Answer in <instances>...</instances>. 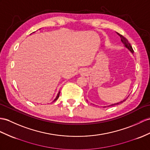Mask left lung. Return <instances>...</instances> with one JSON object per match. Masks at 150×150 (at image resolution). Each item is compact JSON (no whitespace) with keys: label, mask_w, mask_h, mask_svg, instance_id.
Listing matches in <instances>:
<instances>
[{"label":"left lung","mask_w":150,"mask_h":150,"mask_svg":"<svg viewBox=\"0 0 150 150\" xmlns=\"http://www.w3.org/2000/svg\"><path fill=\"white\" fill-rule=\"evenodd\" d=\"M117 34H118V35L120 36V38H121V41H122V42L124 44V45H125V46L126 47H127V48L129 49L131 52L134 53V50H133V49H132V47L131 46L129 42V41H128V40L127 39V38L124 37L123 35H121L120 34H119V33H117ZM126 100H127V99H125V100H122V101H121V102H120V103H116V104H111V105H108V106H112V105H115L120 104H121V103H123V102H125Z\"/></svg>","instance_id":"left-lung-1"}]
</instances>
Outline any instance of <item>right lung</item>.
<instances>
[{
  "instance_id": "obj_1",
  "label": "right lung",
  "mask_w": 150,
  "mask_h": 150,
  "mask_svg": "<svg viewBox=\"0 0 150 150\" xmlns=\"http://www.w3.org/2000/svg\"><path fill=\"white\" fill-rule=\"evenodd\" d=\"M60 92H58V95H57V96L56 98H55V99H54V101H53V102H54V101H55L56 100H57V99H58V97H59V95H60Z\"/></svg>"
}]
</instances>
